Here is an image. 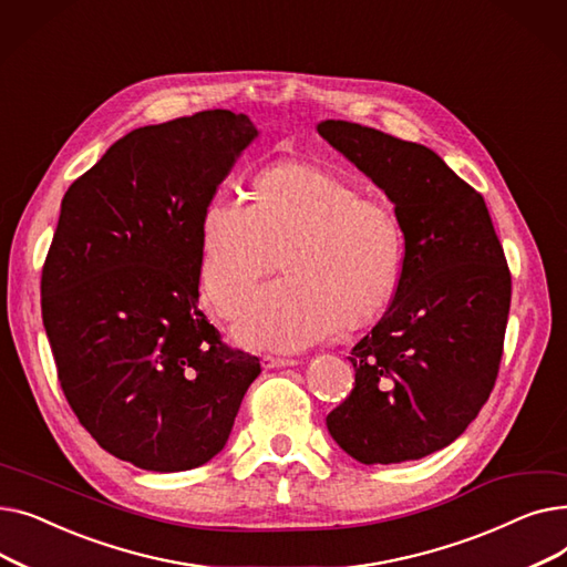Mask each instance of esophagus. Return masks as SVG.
<instances>
[{
	"instance_id": "1",
	"label": "esophagus",
	"mask_w": 567,
	"mask_h": 567,
	"mask_svg": "<svg viewBox=\"0 0 567 567\" xmlns=\"http://www.w3.org/2000/svg\"><path fill=\"white\" fill-rule=\"evenodd\" d=\"M261 365L266 368V370H274V368H291V365H299V361L296 359H285V355H264L261 359Z\"/></svg>"
}]
</instances>
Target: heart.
Listing matches in <instances>:
<instances>
[{
  "label": "heart",
  "mask_w": 567,
  "mask_h": 567,
  "mask_svg": "<svg viewBox=\"0 0 567 567\" xmlns=\"http://www.w3.org/2000/svg\"><path fill=\"white\" fill-rule=\"evenodd\" d=\"M278 257L287 276L252 296L236 338L289 351L385 312L402 282L404 229L389 202L361 195L347 178L280 163L255 176L250 204L225 193L206 204V299L220 317H236Z\"/></svg>",
  "instance_id": "1"
}]
</instances>
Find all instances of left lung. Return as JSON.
Masks as SVG:
<instances>
[{
    "label": "left lung",
    "instance_id": "8db88e82",
    "mask_svg": "<svg viewBox=\"0 0 567 567\" xmlns=\"http://www.w3.org/2000/svg\"><path fill=\"white\" fill-rule=\"evenodd\" d=\"M395 204L404 268L393 303L351 349L353 389L326 415L363 464L421 460L453 443L498 377L511 268L485 199L432 148L361 124H317Z\"/></svg>",
    "mask_w": 567,
    "mask_h": 567
}]
</instances>
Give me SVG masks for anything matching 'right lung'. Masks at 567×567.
<instances>
[{"label":"right lung","instance_id":"right-lung-1","mask_svg":"<svg viewBox=\"0 0 567 567\" xmlns=\"http://www.w3.org/2000/svg\"><path fill=\"white\" fill-rule=\"evenodd\" d=\"M255 135L234 110L135 128L62 199L41 276L56 379L101 449L140 468L218 455L261 372L197 306L204 208Z\"/></svg>","mask_w":567,"mask_h":567}]
</instances>
